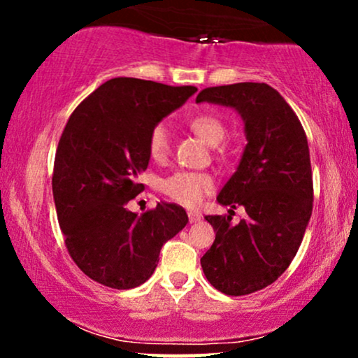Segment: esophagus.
Segmentation results:
<instances>
[{"instance_id": "obj_1", "label": "esophagus", "mask_w": 358, "mask_h": 358, "mask_svg": "<svg viewBox=\"0 0 358 358\" xmlns=\"http://www.w3.org/2000/svg\"><path fill=\"white\" fill-rule=\"evenodd\" d=\"M200 219H202V215L199 212L188 210V220H190V224H196V222H200Z\"/></svg>"}]
</instances>
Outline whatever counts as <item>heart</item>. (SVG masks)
<instances>
[{
  "mask_svg": "<svg viewBox=\"0 0 358 358\" xmlns=\"http://www.w3.org/2000/svg\"><path fill=\"white\" fill-rule=\"evenodd\" d=\"M190 129L196 136L203 139L207 145L217 146L224 141L227 129L219 117L212 114H196L190 119ZM148 150L155 162H165L171 151V134L166 124L159 122L151 129L148 138ZM162 192L168 199L185 205V207H196L203 202L205 196L213 192L215 180L208 173L199 171H176L166 176L159 185Z\"/></svg>",
  "mask_w": 358,
  "mask_h": 358,
  "instance_id": "obj_1",
  "label": "heart"
}]
</instances>
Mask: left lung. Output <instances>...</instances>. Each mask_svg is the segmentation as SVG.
Listing matches in <instances>:
<instances>
[{
  "label": "left lung",
  "mask_w": 358,
  "mask_h": 358,
  "mask_svg": "<svg viewBox=\"0 0 358 358\" xmlns=\"http://www.w3.org/2000/svg\"><path fill=\"white\" fill-rule=\"evenodd\" d=\"M205 101L234 108L245 124L248 145L217 202L242 205L248 217H205L215 241L200 259L215 289L242 296L273 285L301 245L313 210L310 148L294 110L264 82L207 87L196 96Z\"/></svg>",
  "instance_id": "8db88e82"
}]
</instances>
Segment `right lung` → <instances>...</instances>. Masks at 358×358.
<instances>
[{"instance_id": "add662e5", "label": "right lung", "mask_w": 358, "mask_h": 358, "mask_svg": "<svg viewBox=\"0 0 358 358\" xmlns=\"http://www.w3.org/2000/svg\"><path fill=\"white\" fill-rule=\"evenodd\" d=\"M195 92L193 85L116 77L69 117L55 153L53 200L69 254L94 281L114 289L143 285L163 244L187 225L176 203L141 215L126 203L145 190L138 175L150 163L151 129Z\"/></svg>"}]
</instances>
